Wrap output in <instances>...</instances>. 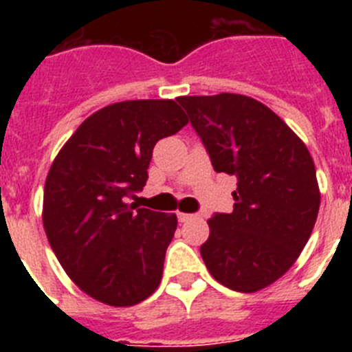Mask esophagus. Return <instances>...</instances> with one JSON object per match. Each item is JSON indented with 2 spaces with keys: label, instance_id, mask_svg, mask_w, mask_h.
Instances as JSON below:
<instances>
[{
  "label": "esophagus",
  "instance_id": "obj_1",
  "mask_svg": "<svg viewBox=\"0 0 352 352\" xmlns=\"http://www.w3.org/2000/svg\"><path fill=\"white\" fill-rule=\"evenodd\" d=\"M194 213H178V220L179 222H188V220L194 219Z\"/></svg>",
  "mask_w": 352,
  "mask_h": 352
}]
</instances>
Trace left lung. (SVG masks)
Wrapping results in <instances>:
<instances>
[{
  "mask_svg": "<svg viewBox=\"0 0 352 352\" xmlns=\"http://www.w3.org/2000/svg\"><path fill=\"white\" fill-rule=\"evenodd\" d=\"M217 173L234 174L232 213H213L201 256L217 282L256 292L291 268L312 234L321 194L307 146L250 96L176 98Z\"/></svg>",
  "mask_w": 352,
  "mask_h": 352,
  "instance_id": "left-lung-1",
  "label": "left lung"
}]
</instances>
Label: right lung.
Here are the masks:
<instances>
[{
	"instance_id": "add662e5",
	"label": "right lung",
	"mask_w": 352,
	"mask_h": 352,
	"mask_svg": "<svg viewBox=\"0 0 352 352\" xmlns=\"http://www.w3.org/2000/svg\"><path fill=\"white\" fill-rule=\"evenodd\" d=\"M188 123L174 100H126L84 120L52 162L43 229L56 257L86 294L132 307L162 280L178 220L126 204L148 182L153 148Z\"/></svg>"
}]
</instances>
